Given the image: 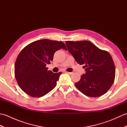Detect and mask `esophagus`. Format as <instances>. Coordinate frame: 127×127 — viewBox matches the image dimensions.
Here are the masks:
<instances>
[{
    "label": "esophagus",
    "mask_w": 127,
    "mask_h": 127,
    "mask_svg": "<svg viewBox=\"0 0 127 127\" xmlns=\"http://www.w3.org/2000/svg\"><path fill=\"white\" fill-rule=\"evenodd\" d=\"M65 72H66V73H67V74H69V75H71V74H72V72H68V71H65Z\"/></svg>",
    "instance_id": "obj_1"
}]
</instances>
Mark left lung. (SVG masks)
Segmentation results:
<instances>
[{"label":"left lung","instance_id":"left-lung-1","mask_svg":"<svg viewBox=\"0 0 127 127\" xmlns=\"http://www.w3.org/2000/svg\"><path fill=\"white\" fill-rule=\"evenodd\" d=\"M65 42L68 50L77 63L85 65L86 74L75 83L77 88L91 97H98L106 93L115 77V64L110 53L86 40Z\"/></svg>","mask_w":127,"mask_h":127}]
</instances>
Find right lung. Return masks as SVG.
Returning <instances> with one entry per match:
<instances>
[{
	"label": "right lung",
	"instance_id": "right-lung-1",
	"mask_svg": "<svg viewBox=\"0 0 127 127\" xmlns=\"http://www.w3.org/2000/svg\"><path fill=\"white\" fill-rule=\"evenodd\" d=\"M61 48L66 50L63 42L42 39L31 43L21 51L15 62V76L21 90L38 98L56 87L62 72L53 73L46 66Z\"/></svg>",
	"mask_w": 127,
	"mask_h": 127
}]
</instances>
